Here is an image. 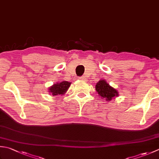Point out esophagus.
<instances>
[{
    "mask_svg": "<svg viewBox=\"0 0 159 159\" xmlns=\"http://www.w3.org/2000/svg\"><path fill=\"white\" fill-rule=\"evenodd\" d=\"M78 79L80 80H85V76H80V77L78 78Z\"/></svg>",
    "mask_w": 159,
    "mask_h": 159,
    "instance_id": "34e87169",
    "label": "esophagus"
}]
</instances>
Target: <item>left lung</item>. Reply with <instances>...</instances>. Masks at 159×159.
I'll use <instances>...</instances> for the list:
<instances>
[{"mask_svg": "<svg viewBox=\"0 0 159 159\" xmlns=\"http://www.w3.org/2000/svg\"><path fill=\"white\" fill-rule=\"evenodd\" d=\"M96 90L102 98H105V100L107 101L111 100L112 98L119 94L116 89L111 87L104 80H101L96 83Z\"/></svg>", "mask_w": 159, "mask_h": 159, "instance_id": "left-lung-1", "label": "left lung"}]
</instances>
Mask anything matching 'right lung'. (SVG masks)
Wrapping results in <instances>:
<instances>
[{
  "label": "right lung",
  "mask_w": 159,
  "mask_h": 159,
  "mask_svg": "<svg viewBox=\"0 0 159 159\" xmlns=\"http://www.w3.org/2000/svg\"><path fill=\"white\" fill-rule=\"evenodd\" d=\"M71 83L67 81H62L59 83L54 84V85L52 86L49 88V92H50L53 96H57L60 94H65L67 89L70 88Z\"/></svg>",
  "instance_id": "right-lung-1"
}]
</instances>
